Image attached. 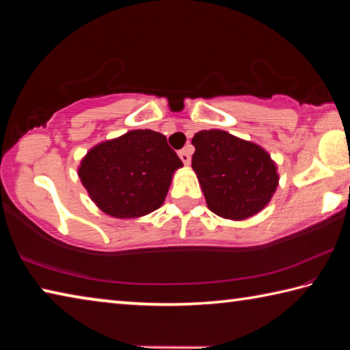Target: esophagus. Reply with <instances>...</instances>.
<instances>
[{
  "label": "esophagus",
  "mask_w": 350,
  "mask_h": 350,
  "mask_svg": "<svg viewBox=\"0 0 350 350\" xmlns=\"http://www.w3.org/2000/svg\"><path fill=\"white\" fill-rule=\"evenodd\" d=\"M179 157L180 161L185 163V165H189V162H191V154H189V148H183V150L179 151Z\"/></svg>",
  "instance_id": "1"
}]
</instances>
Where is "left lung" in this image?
I'll use <instances>...</instances> for the list:
<instances>
[{
    "label": "left lung",
    "mask_w": 350,
    "mask_h": 350,
    "mask_svg": "<svg viewBox=\"0 0 350 350\" xmlns=\"http://www.w3.org/2000/svg\"><path fill=\"white\" fill-rule=\"evenodd\" d=\"M191 167L208 208L217 216L242 221L270 202L278 187L276 165L253 142L221 129L194 134Z\"/></svg>",
    "instance_id": "obj_1"
}]
</instances>
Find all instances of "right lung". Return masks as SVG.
I'll list each match as a JSON object with an SVG mask.
<instances>
[{
  "mask_svg": "<svg viewBox=\"0 0 350 350\" xmlns=\"http://www.w3.org/2000/svg\"><path fill=\"white\" fill-rule=\"evenodd\" d=\"M182 165L163 134L134 129L88 151L79 177L100 210L128 219L157 210Z\"/></svg>",
  "mask_w": 350,
  "mask_h": 350,
  "instance_id": "add662e5",
  "label": "right lung"
}]
</instances>
